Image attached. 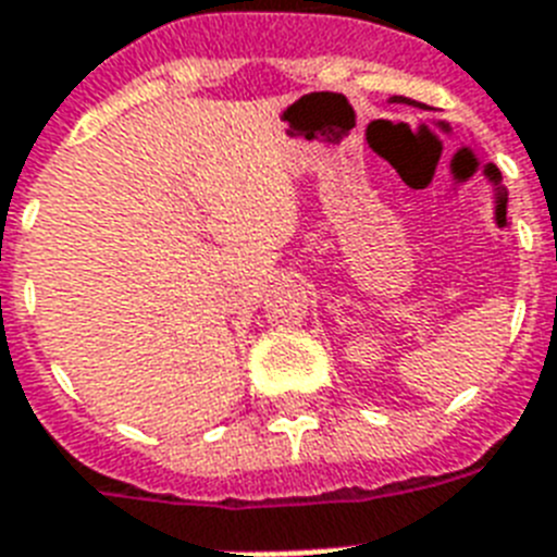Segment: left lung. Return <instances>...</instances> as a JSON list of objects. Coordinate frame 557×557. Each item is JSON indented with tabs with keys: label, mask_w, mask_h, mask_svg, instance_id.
I'll return each instance as SVG.
<instances>
[{
	"label": "left lung",
	"mask_w": 557,
	"mask_h": 557,
	"mask_svg": "<svg viewBox=\"0 0 557 557\" xmlns=\"http://www.w3.org/2000/svg\"><path fill=\"white\" fill-rule=\"evenodd\" d=\"M391 101H399V104H413V101H410V98H405V96H394Z\"/></svg>",
	"instance_id": "left-lung-1"
}]
</instances>
